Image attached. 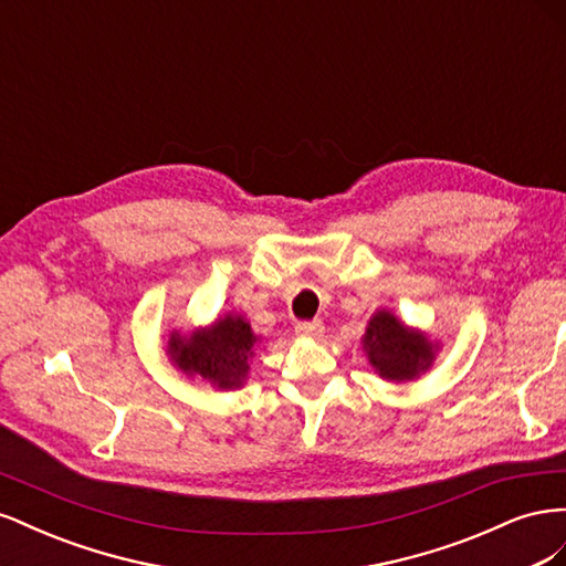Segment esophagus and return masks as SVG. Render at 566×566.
Wrapping results in <instances>:
<instances>
[{
	"label": "esophagus",
	"instance_id": "1",
	"mask_svg": "<svg viewBox=\"0 0 566 566\" xmlns=\"http://www.w3.org/2000/svg\"><path fill=\"white\" fill-rule=\"evenodd\" d=\"M295 333H297V337L316 339L323 335V323L321 321H302L295 325Z\"/></svg>",
	"mask_w": 566,
	"mask_h": 566
}]
</instances>
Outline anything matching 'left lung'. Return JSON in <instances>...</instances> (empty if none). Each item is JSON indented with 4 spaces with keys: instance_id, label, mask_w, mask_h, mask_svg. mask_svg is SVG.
<instances>
[{
    "instance_id": "8db88e82",
    "label": "left lung",
    "mask_w": 566,
    "mask_h": 566,
    "mask_svg": "<svg viewBox=\"0 0 566 566\" xmlns=\"http://www.w3.org/2000/svg\"><path fill=\"white\" fill-rule=\"evenodd\" d=\"M361 347L373 370L385 382H413L437 361L441 342L416 325H408L391 310H378L366 325Z\"/></svg>"
}]
</instances>
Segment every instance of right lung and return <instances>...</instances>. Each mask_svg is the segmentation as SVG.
Returning <instances> with one entry per match:
<instances>
[{"label":"right lung","instance_id":"add662e5","mask_svg":"<svg viewBox=\"0 0 566 566\" xmlns=\"http://www.w3.org/2000/svg\"><path fill=\"white\" fill-rule=\"evenodd\" d=\"M256 335L243 314L227 312L193 331L167 335V356L186 378L210 385L214 391L241 389L250 378Z\"/></svg>","mask_w":566,"mask_h":566}]
</instances>
